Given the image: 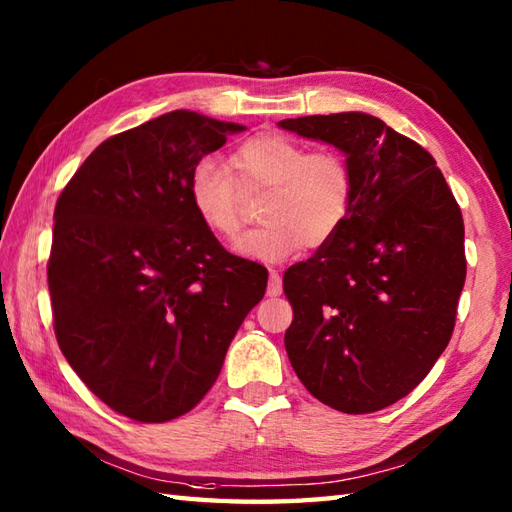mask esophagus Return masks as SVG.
Returning <instances> with one entry per match:
<instances>
[{
    "mask_svg": "<svg viewBox=\"0 0 512 512\" xmlns=\"http://www.w3.org/2000/svg\"><path fill=\"white\" fill-rule=\"evenodd\" d=\"M268 295H270V297H279V295H281V275L277 273V270H270Z\"/></svg>",
    "mask_w": 512,
    "mask_h": 512,
    "instance_id": "obj_1",
    "label": "esophagus"
}]
</instances>
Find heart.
Segmentation results:
<instances>
[{
  "label": "heart",
  "instance_id": "obj_1",
  "mask_svg": "<svg viewBox=\"0 0 512 512\" xmlns=\"http://www.w3.org/2000/svg\"><path fill=\"white\" fill-rule=\"evenodd\" d=\"M231 168L215 158L195 162L189 200L195 215L220 239L237 235L244 195L264 191L257 228L237 237L235 250L275 264L303 246L321 248L341 231L354 200V171L336 149L308 151L284 134H257L239 145Z\"/></svg>",
  "mask_w": 512,
  "mask_h": 512
}]
</instances>
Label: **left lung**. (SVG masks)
Wrapping results in <instances>:
<instances>
[{"mask_svg": "<svg viewBox=\"0 0 512 512\" xmlns=\"http://www.w3.org/2000/svg\"><path fill=\"white\" fill-rule=\"evenodd\" d=\"M279 125L339 147L354 171L341 231L284 275L288 358L323 405L380 411L416 389L451 341L466 279L462 211L429 151L376 116Z\"/></svg>", "mask_w": 512, "mask_h": 512, "instance_id": "8db88e82", "label": "left lung"}]
</instances>
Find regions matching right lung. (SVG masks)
<instances>
[{
	"label": "right lung",
	"mask_w": 512,
	"mask_h": 512,
	"mask_svg": "<svg viewBox=\"0 0 512 512\" xmlns=\"http://www.w3.org/2000/svg\"><path fill=\"white\" fill-rule=\"evenodd\" d=\"M242 125L176 110L107 138L54 206V336L92 394L134 422L191 411L220 376L268 270L195 215L189 176Z\"/></svg>",
	"instance_id": "1"
}]
</instances>
